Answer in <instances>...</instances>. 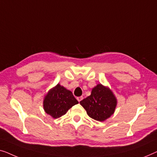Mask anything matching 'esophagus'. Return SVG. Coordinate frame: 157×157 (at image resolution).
<instances>
[{"label":"esophagus","mask_w":157,"mask_h":157,"mask_svg":"<svg viewBox=\"0 0 157 157\" xmlns=\"http://www.w3.org/2000/svg\"><path fill=\"white\" fill-rule=\"evenodd\" d=\"M77 100H78V101H80L83 100V98L82 97H78V98H77Z\"/></svg>","instance_id":"1"}]
</instances>
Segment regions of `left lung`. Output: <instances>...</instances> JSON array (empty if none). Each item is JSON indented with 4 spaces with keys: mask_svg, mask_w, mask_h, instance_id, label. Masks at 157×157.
<instances>
[{
    "mask_svg": "<svg viewBox=\"0 0 157 157\" xmlns=\"http://www.w3.org/2000/svg\"><path fill=\"white\" fill-rule=\"evenodd\" d=\"M79 103L90 117L102 122L113 114L117 100L109 88L99 84L92 89L91 94Z\"/></svg>",
    "mask_w": 157,
    "mask_h": 157,
    "instance_id": "left-lung-1",
    "label": "left lung"
}]
</instances>
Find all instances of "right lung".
I'll list each match as a JSON object with an SVG mask.
<instances>
[{"label":"right lung","instance_id":"1","mask_svg":"<svg viewBox=\"0 0 157 157\" xmlns=\"http://www.w3.org/2000/svg\"><path fill=\"white\" fill-rule=\"evenodd\" d=\"M78 103L71 91L57 84L45 96L43 107L46 113L57 119L65 114L68 109Z\"/></svg>","mask_w":157,"mask_h":157}]
</instances>
